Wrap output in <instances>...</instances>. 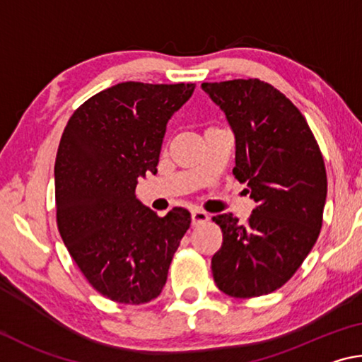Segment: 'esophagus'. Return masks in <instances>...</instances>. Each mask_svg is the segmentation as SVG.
<instances>
[{"label": "esophagus", "mask_w": 362, "mask_h": 362, "mask_svg": "<svg viewBox=\"0 0 362 362\" xmlns=\"http://www.w3.org/2000/svg\"><path fill=\"white\" fill-rule=\"evenodd\" d=\"M207 220H209V216H207L206 212H203V211H198V209L192 211V225H193V226L203 225V223H206V222H207Z\"/></svg>", "instance_id": "esophagus-1"}]
</instances>
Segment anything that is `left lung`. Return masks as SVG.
Here are the masks:
<instances>
[{
	"mask_svg": "<svg viewBox=\"0 0 362 362\" xmlns=\"http://www.w3.org/2000/svg\"><path fill=\"white\" fill-rule=\"evenodd\" d=\"M236 142L233 175L257 206L246 225L212 217L223 243L212 257L217 287L236 298L260 297L289 281L320 236L327 175L320 145L298 108L257 78L203 83Z\"/></svg>",
	"mask_w": 362,
	"mask_h": 362,
	"instance_id": "8db88e82",
	"label": "left lung"
}]
</instances>
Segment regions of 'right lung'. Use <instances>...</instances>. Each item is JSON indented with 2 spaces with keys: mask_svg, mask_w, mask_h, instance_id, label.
Segmentation results:
<instances>
[{
  "mask_svg": "<svg viewBox=\"0 0 362 362\" xmlns=\"http://www.w3.org/2000/svg\"><path fill=\"white\" fill-rule=\"evenodd\" d=\"M193 90L192 83H119L75 110L60 139L59 233L89 284L113 302L156 298L192 223L182 207L158 217L136 198V187L139 177L156 173L168 121Z\"/></svg>",
  "mask_w": 362,
  "mask_h": 362,
  "instance_id": "add662e5",
  "label": "right lung"
}]
</instances>
